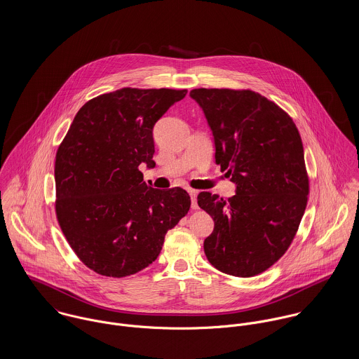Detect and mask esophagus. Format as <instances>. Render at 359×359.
Wrapping results in <instances>:
<instances>
[{"mask_svg":"<svg viewBox=\"0 0 359 359\" xmlns=\"http://www.w3.org/2000/svg\"><path fill=\"white\" fill-rule=\"evenodd\" d=\"M189 195H191V202H192V208L196 210L199 205H198V192L196 191H189Z\"/></svg>","mask_w":359,"mask_h":359,"instance_id":"obj_1","label":"esophagus"}]
</instances>
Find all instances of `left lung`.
Listing matches in <instances>:
<instances>
[{
	"mask_svg": "<svg viewBox=\"0 0 359 359\" xmlns=\"http://www.w3.org/2000/svg\"><path fill=\"white\" fill-rule=\"evenodd\" d=\"M189 95L212 133L215 163L236 187L228 201L198 195V205L214 221L205 257L224 273L255 276L285 255L306 211L299 130L278 104L249 90L198 88Z\"/></svg>",
	"mask_w": 359,
	"mask_h": 359,
	"instance_id": "obj_1",
	"label": "left lung"
}]
</instances>
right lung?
I'll return each mask as SVG.
<instances>
[{
    "label": "right lung",
    "instance_id": "right-lung-1",
    "mask_svg": "<svg viewBox=\"0 0 359 359\" xmlns=\"http://www.w3.org/2000/svg\"><path fill=\"white\" fill-rule=\"evenodd\" d=\"M187 90L121 88L86 103L55 160L56 217L77 257L104 276L151 265L164 236L185 217L182 188L147 185L140 164L156 165L154 127Z\"/></svg>",
    "mask_w": 359,
    "mask_h": 359
}]
</instances>
